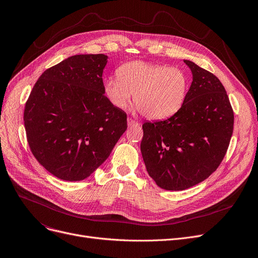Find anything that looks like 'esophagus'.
<instances>
[{
  "label": "esophagus",
  "mask_w": 258,
  "mask_h": 258,
  "mask_svg": "<svg viewBox=\"0 0 258 258\" xmlns=\"http://www.w3.org/2000/svg\"><path fill=\"white\" fill-rule=\"evenodd\" d=\"M127 124H128V126H132V125H139L140 122L137 121V120H135V119H133V118H131V117H128V118H127Z\"/></svg>",
  "instance_id": "esophagus-1"
}]
</instances>
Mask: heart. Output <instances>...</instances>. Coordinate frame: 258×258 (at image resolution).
I'll use <instances>...</instances> for the list:
<instances>
[{
    "mask_svg": "<svg viewBox=\"0 0 258 258\" xmlns=\"http://www.w3.org/2000/svg\"><path fill=\"white\" fill-rule=\"evenodd\" d=\"M118 77L108 78L104 93L108 101L124 109L133 99L142 113L150 119L170 117L185 101L188 79L177 67L133 61L121 65Z\"/></svg>",
    "mask_w": 258,
    "mask_h": 258,
    "instance_id": "heart-1",
    "label": "heart"
}]
</instances>
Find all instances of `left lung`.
Listing matches in <instances>:
<instances>
[{
    "mask_svg": "<svg viewBox=\"0 0 258 258\" xmlns=\"http://www.w3.org/2000/svg\"><path fill=\"white\" fill-rule=\"evenodd\" d=\"M193 82L178 111L165 120L146 121L142 156L157 186L182 191L206 179L222 163L234 130L227 92L213 73L192 61Z\"/></svg>",
    "mask_w": 258,
    "mask_h": 258,
    "instance_id": "1",
    "label": "left lung"
}]
</instances>
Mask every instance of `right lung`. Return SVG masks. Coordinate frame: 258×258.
<instances>
[{
  "mask_svg": "<svg viewBox=\"0 0 258 258\" xmlns=\"http://www.w3.org/2000/svg\"><path fill=\"white\" fill-rule=\"evenodd\" d=\"M104 54L71 56L44 71L24 108L35 159L60 179L90 176L127 127L126 113L104 93Z\"/></svg>",
  "mask_w": 258,
  "mask_h": 258,
  "instance_id": "obj_1",
  "label": "right lung"
}]
</instances>
